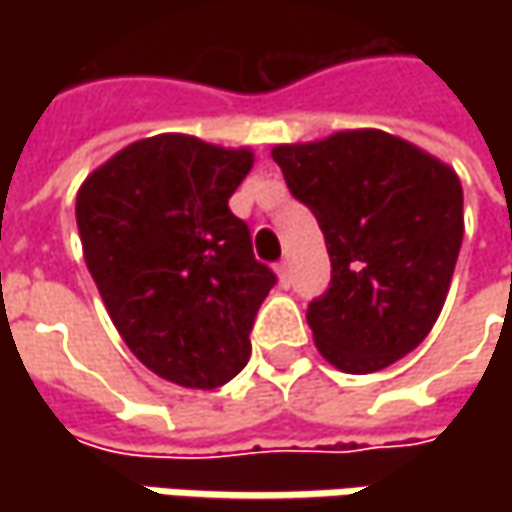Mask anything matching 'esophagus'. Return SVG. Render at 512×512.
<instances>
[{"mask_svg": "<svg viewBox=\"0 0 512 512\" xmlns=\"http://www.w3.org/2000/svg\"><path fill=\"white\" fill-rule=\"evenodd\" d=\"M276 273H279L282 287H290V262H279V265H276Z\"/></svg>", "mask_w": 512, "mask_h": 512, "instance_id": "obj_1", "label": "esophagus"}]
</instances>
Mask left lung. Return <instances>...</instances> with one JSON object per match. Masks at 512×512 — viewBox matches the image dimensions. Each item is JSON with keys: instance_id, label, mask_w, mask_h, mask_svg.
<instances>
[{"instance_id": "obj_1", "label": "left lung", "mask_w": 512, "mask_h": 512, "mask_svg": "<svg viewBox=\"0 0 512 512\" xmlns=\"http://www.w3.org/2000/svg\"><path fill=\"white\" fill-rule=\"evenodd\" d=\"M273 162L330 253V285L307 305L316 347L347 373L390 367L442 313L464 236L459 176L382 130L279 145Z\"/></svg>"}]
</instances>
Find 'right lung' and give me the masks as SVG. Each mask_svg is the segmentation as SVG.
<instances>
[{
    "instance_id": "obj_1",
    "label": "right lung",
    "mask_w": 512,
    "mask_h": 512,
    "mask_svg": "<svg viewBox=\"0 0 512 512\" xmlns=\"http://www.w3.org/2000/svg\"><path fill=\"white\" fill-rule=\"evenodd\" d=\"M253 165L162 133L119 150L76 196L90 276L139 362L182 387L213 390L250 359V330L276 285L227 199Z\"/></svg>"
}]
</instances>
